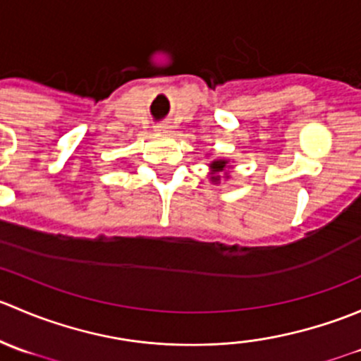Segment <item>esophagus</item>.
Instances as JSON below:
<instances>
[{
  "label": "esophagus",
  "instance_id": "esophagus-1",
  "mask_svg": "<svg viewBox=\"0 0 361 361\" xmlns=\"http://www.w3.org/2000/svg\"><path fill=\"white\" fill-rule=\"evenodd\" d=\"M157 133H160V134H171V127L169 126H157Z\"/></svg>",
  "mask_w": 361,
  "mask_h": 361
}]
</instances>
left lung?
I'll return each instance as SVG.
<instances>
[{"instance_id":"8db88e82","label":"left lung","mask_w":361,"mask_h":361,"mask_svg":"<svg viewBox=\"0 0 361 361\" xmlns=\"http://www.w3.org/2000/svg\"><path fill=\"white\" fill-rule=\"evenodd\" d=\"M209 181L211 183H220L221 180H228L231 173L228 169H232L231 160L228 159H213L209 164Z\"/></svg>"}]
</instances>
